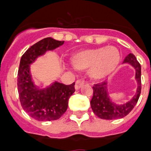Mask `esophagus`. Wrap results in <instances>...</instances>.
Returning a JSON list of instances; mask_svg holds the SVG:
<instances>
[{"mask_svg":"<svg viewBox=\"0 0 151 151\" xmlns=\"http://www.w3.org/2000/svg\"><path fill=\"white\" fill-rule=\"evenodd\" d=\"M83 84H84V82H83V80H78L76 81V85H75V88H76V90H78V89H80V88H81V87H82V86Z\"/></svg>","mask_w":151,"mask_h":151,"instance_id":"obj_1","label":"esophagus"}]
</instances>
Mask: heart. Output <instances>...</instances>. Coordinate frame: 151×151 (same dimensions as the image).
I'll use <instances>...</instances> for the list:
<instances>
[{"label":"heart","instance_id":"b5f03b06","mask_svg":"<svg viewBox=\"0 0 151 151\" xmlns=\"http://www.w3.org/2000/svg\"><path fill=\"white\" fill-rule=\"evenodd\" d=\"M71 64L79 71L88 69L94 80H103L111 75L120 62L119 51L115 47H100L79 51L71 55Z\"/></svg>","mask_w":151,"mask_h":151}]
</instances>
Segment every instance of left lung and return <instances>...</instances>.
<instances>
[{"mask_svg":"<svg viewBox=\"0 0 151 151\" xmlns=\"http://www.w3.org/2000/svg\"><path fill=\"white\" fill-rule=\"evenodd\" d=\"M130 63L135 69V79L138 88L135 96L127 104L117 105L110 99L107 92V82L99 83L93 86V96L91 106L93 112L100 119L106 120L118 119L127 116L133 110L141 94V65L132 53L126 56L123 63Z\"/></svg>","mask_w":151,"mask_h":151,"instance_id":"obj_1","label":"left lung"}]
</instances>
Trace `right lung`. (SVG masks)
Listing matches in <instances>:
<instances>
[{
    "label": "right lung",
    "instance_id": "add662e5",
    "mask_svg": "<svg viewBox=\"0 0 151 151\" xmlns=\"http://www.w3.org/2000/svg\"><path fill=\"white\" fill-rule=\"evenodd\" d=\"M64 41L47 37L29 47L20 59L17 75L20 102L27 114L38 121L59 119L68 109V99L76 91L75 83L65 85L55 82L44 89L34 84L30 74V64L47 51L60 47Z\"/></svg>",
    "mask_w": 151,
    "mask_h": 151
}]
</instances>
